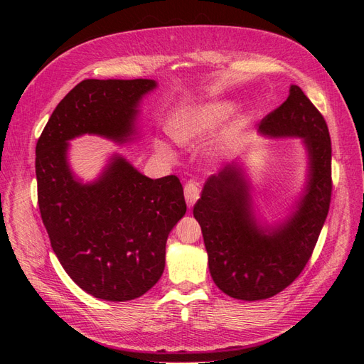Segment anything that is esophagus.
I'll return each instance as SVG.
<instances>
[{
  "label": "esophagus",
  "instance_id": "esophagus-1",
  "mask_svg": "<svg viewBox=\"0 0 364 364\" xmlns=\"http://www.w3.org/2000/svg\"><path fill=\"white\" fill-rule=\"evenodd\" d=\"M183 194H185L186 205H188V206L191 208L197 200H199V197H200V190H199V186H197L196 183L190 182V183H186V185H185Z\"/></svg>",
  "mask_w": 364,
  "mask_h": 364
}]
</instances>
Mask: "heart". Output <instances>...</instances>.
Returning <instances> with one entry per match:
<instances>
[{"instance_id":"1","label":"heart","mask_w":364,"mask_h":364,"mask_svg":"<svg viewBox=\"0 0 364 364\" xmlns=\"http://www.w3.org/2000/svg\"><path fill=\"white\" fill-rule=\"evenodd\" d=\"M235 112L237 107L230 102H214L185 107L174 114L168 124V132L171 138L181 146L199 144L220 127H223ZM156 150L164 156H171L168 146L161 141H156Z\"/></svg>"}]
</instances>
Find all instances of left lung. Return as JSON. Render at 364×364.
I'll list each match as a JSON object with an SVG mask.
<instances>
[{
    "label": "left lung",
    "instance_id": "left-lung-1",
    "mask_svg": "<svg viewBox=\"0 0 364 364\" xmlns=\"http://www.w3.org/2000/svg\"><path fill=\"white\" fill-rule=\"evenodd\" d=\"M272 138H302L308 182L294 213L284 223L262 228L253 215L250 185L240 165L209 176L193 214L199 222L208 266L217 287L241 301L278 294L299 277L310 259L331 202V139L326 121L299 86L259 121Z\"/></svg>",
    "mask_w": 364,
    "mask_h": 364
}]
</instances>
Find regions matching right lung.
Returning <instances> with one entry per match:
<instances>
[{
    "mask_svg": "<svg viewBox=\"0 0 364 364\" xmlns=\"http://www.w3.org/2000/svg\"><path fill=\"white\" fill-rule=\"evenodd\" d=\"M155 87L149 79H86L56 106L36 144L38 203L51 247L97 299H136L159 281L165 243L186 203L176 176L150 179L119 155L82 183L70 168L68 141L85 134L132 141L138 105Z\"/></svg>",
    "mask_w": 364,
    "mask_h": 364,
    "instance_id": "add662e5",
    "label": "right lung"
}]
</instances>
